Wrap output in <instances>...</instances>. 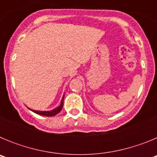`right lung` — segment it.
<instances>
[{
	"label": "right lung",
	"instance_id": "1",
	"mask_svg": "<svg viewBox=\"0 0 157 157\" xmlns=\"http://www.w3.org/2000/svg\"><path fill=\"white\" fill-rule=\"evenodd\" d=\"M63 98H64V95H63V97L62 98L60 105H59L57 108L52 109V110L51 111H36V110H32V109H30V110H31L32 112H35L36 114L41 115V116H56V114H58V113L62 110V108H63Z\"/></svg>",
	"mask_w": 157,
	"mask_h": 157
}]
</instances>
